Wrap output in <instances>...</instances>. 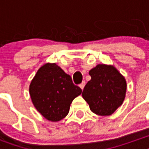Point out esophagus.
Instances as JSON below:
<instances>
[{"instance_id":"34e87169","label":"esophagus","mask_w":149,"mask_h":149,"mask_svg":"<svg viewBox=\"0 0 149 149\" xmlns=\"http://www.w3.org/2000/svg\"><path fill=\"white\" fill-rule=\"evenodd\" d=\"M85 85H86V82H85V81H83V82L81 83L80 85H79V86H80V87H81V89L83 90L84 88V86H85Z\"/></svg>"}]
</instances>
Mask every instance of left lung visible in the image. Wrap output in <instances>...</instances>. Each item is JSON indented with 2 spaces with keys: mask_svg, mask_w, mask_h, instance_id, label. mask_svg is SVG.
<instances>
[{
  "mask_svg": "<svg viewBox=\"0 0 149 149\" xmlns=\"http://www.w3.org/2000/svg\"><path fill=\"white\" fill-rule=\"evenodd\" d=\"M89 74L91 80L84 87L83 98L94 113L112 115L125 98V78L116 67L106 64H98Z\"/></svg>",
  "mask_w": 149,
  "mask_h": 149,
  "instance_id": "obj_1",
  "label": "left lung"
}]
</instances>
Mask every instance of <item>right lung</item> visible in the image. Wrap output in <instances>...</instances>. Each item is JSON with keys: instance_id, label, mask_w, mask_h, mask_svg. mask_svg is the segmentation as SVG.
Returning a JSON list of instances; mask_svg holds the SVG:
<instances>
[{"instance_id": "right-lung-1", "label": "right lung", "mask_w": 149, "mask_h": 149, "mask_svg": "<svg viewBox=\"0 0 149 149\" xmlns=\"http://www.w3.org/2000/svg\"><path fill=\"white\" fill-rule=\"evenodd\" d=\"M35 108L51 122H58L68 113L70 105L82 90L75 86L72 77L56 63L41 66L29 87Z\"/></svg>"}]
</instances>
